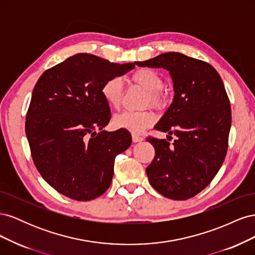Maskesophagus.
<instances>
[{
	"label": "esophagus",
	"mask_w": 255,
	"mask_h": 255,
	"mask_svg": "<svg viewBox=\"0 0 255 255\" xmlns=\"http://www.w3.org/2000/svg\"><path fill=\"white\" fill-rule=\"evenodd\" d=\"M132 139L134 142H140L143 140V137H141L140 135H137V134H133L132 135Z\"/></svg>",
	"instance_id": "obj_1"
}]
</instances>
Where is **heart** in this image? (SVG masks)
I'll return each mask as SVG.
<instances>
[{"label": "heart", "instance_id": "heart-1", "mask_svg": "<svg viewBox=\"0 0 255 255\" xmlns=\"http://www.w3.org/2000/svg\"><path fill=\"white\" fill-rule=\"evenodd\" d=\"M130 81L146 91L144 105H151L154 109L161 110L167 105V96L163 91L164 81L158 72L150 68H139L129 76ZM125 87L122 81L113 76L107 79L101 86V96L104 101L113 109H119ZM155 117L150 111L132 112L126 111L116 115L113 119L115 128L127 129L134 134L142 133L143 130L153 125Z\"/></svg>", "mask_w": 255, "mask_h": 255}]
</instances>
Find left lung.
<instances>
[{"mask_svg":"<svg viewBox=\"0 0 255 255\" xmlns=\"http://www.w3.org/2000/svg\"><path fill=\"white\" fill-rule=\"evenodd\" d=\"M135 64L167 69L174 88L173 102L155 128L176 138L171 144L146 138L155 149L145 169L149 182L166 198L190 199L212 182L227 155L232 115L225 85L212 65L182 53Z\"/></svg>","mask_w":255,"mask_h":255,"instance_id":"8db88e82","label":"left lung"}]
</instances>
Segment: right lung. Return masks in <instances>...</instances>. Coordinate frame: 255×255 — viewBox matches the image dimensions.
<instances>
[{
    "mask_svg": "<svg viewBox=\"0 0 255 255\" xmlns=\"http://www.w3.org/2000/svg\"><path fill=\"white\" fill-rule=\"evenodd\" d=\"M134 67L80 53L37 81L25 133L37 170L59 194L89 201L111 186L115 158L128 148L132 137L127 129H103L112 115L101 86Z\"/></svg>",
    "mask_w": 255,
    "mask_h": 255,
    "instance_id": "obj_1",
    "label": "right lung"
}]
</instances>
